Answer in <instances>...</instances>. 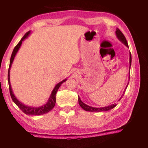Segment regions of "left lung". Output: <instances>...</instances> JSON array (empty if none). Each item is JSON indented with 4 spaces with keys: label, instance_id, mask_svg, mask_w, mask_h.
Returning a JSON list of instances; mask_svg holds the SVG:
<instances>
[{
    "label": "left lung",
    "instance_id": "8db88e82",
    "mask_svg": "<svg viewBox=\"0 0 148 148\" xmlns=\"http://www.w3.org/2000/svg\"><path fill=\"white\" fill-rule=\"evenodd\" d=\"M116 36H117V38H118L119 40L121 41L123 44L124 45H125L127 47H129L128 46V43H127V40L125 38V36L123 35V34L122 33L121 31H120L119 29H116ZM129 64H130V66H129V70H131V61H132V57H131V52H130L129 53ZM130 72V71H129ZM129 79H130V76H129ZM128 83V84H129ZM127 86H128V84H127V86L125 87V89L124 90V92L123 95H121V97H120V99L118 100L117 101H119L123 97V95L125 94V90H126ZM78 102H79V106H81L82 108H83L84 110H86V111L87 112H102V111H108V110H111L112 108H114V107L116 106V104L115 103L114 104H111L110 105V106H105V107H101V108H95V107H92V106H88V105H87L86 104L84 103L82 101V100L80 99L79 97H78Z\"/></svg>",
    "mask_w": 148,
    "mask_h": 148
}]
</instances>
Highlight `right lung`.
I'll list each match as a JSON object with an SVG mask.
<instances>
[{
  "instance_id": "add662e5",
  "label": "right lung",
  "mask_w": 148,
  "mask_h": 148,
  "mask_svg": "<svg viewBox=\"0 0 148 148\" xmlns=\"http://www.w3.org/2000/svg\"><path fill=\"white\" fill-rule=\"evenodd\" d=\"M31 34V31L27 32V33L24 35L23 38H21V40L19 41L18 44H17V46L14 47V49L13 50V52H12V56H11V58H10V66H9V69H8V84H9V89H10V93L12 101H14V102L16 104L17 106H18L20 110H22V112H23L27 115H31V116H38V115H43L46 113H48L49 111L53 108V107L55 106V104H56V93L57 91H58L59 88L60 86H61V84L62 83H64L67 80V79H64L62 80V81L60 82L59 83L57 84L52 91L51 95H50V97L48 99V101L46 102V104L42 105L41 106H38V107H32V106H27V105L24 104L23 103H22L21 101H19L18 99H17L16 96L14 95V93L13 92V91H12V86H11V84H10V69L12 66V64L13 63L14 59L16 57V54L17 53V51H19V49L21 47L22 42L24 41L27 37L29 36V34Z\"/></svg>"
}]
</instances>
